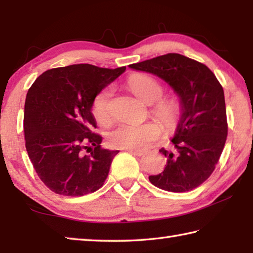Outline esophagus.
Returning <instances> with one entry per match:
<instances>
[{
	"mask_svg": "<svg viewBox=\"0 0 253 253\" xmlns=\"http://www.w3.org/2000/svg\"><path fill=\"white\" fill-rule=\"evenodd\" d=\"M127 152H129L132 155H136V156H143L145 152L144 151H138V149H127Z\"/></svg>",
	"mask_w": 253,
	"mask_h": 253,
	"instance_id": "esophagus-1",
	"label": "esophagus"
}]
</instances>
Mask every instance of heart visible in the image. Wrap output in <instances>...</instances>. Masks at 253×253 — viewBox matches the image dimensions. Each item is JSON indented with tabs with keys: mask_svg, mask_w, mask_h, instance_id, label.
<instances>
[{
	"mask_svg": "<svg viewBox=\"0 0 253 253\" xmlns=\"http://www.w3.org/2000/svg\"><path fill=\"white\" fill-rule=\"evenodd\" d=\"M128 87L145 104L153 105L154 115L166 131L176 129L182 117L181 104L174 98H159L164 89L158 81L147 75H134L127 81ZM111 88L107 87L98 93L92 102V115L101 125H109L113 121L109 100ZM162 129L158 124L148 122L144 124L123 123L114 128L108 135V142L113 147L124 149H145L160 138Z\"/></svg>",
	"mask_w": 253,
	"mask_h": 253,
	"instance_id": "heart-1",
	"label": "heart"
}]
</instances>
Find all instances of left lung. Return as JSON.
Listing matches in <instances>:
<instances>
[{
    "label": "left lung",
    "mask_w": 253,
    "mask_h": 253,
    "mask_svg": "<svg viewBox=\"0 0 253 253\" xmlns=\"http://www.w3.org/2000/svg\"><path fill=\"white\" fill-rule=\"evenodd\" d=\"M129 68L160 77L181 100L174 148L161 149L168 158L165 169L151 175L149 181L169 192L192 191L211 176L223 151L228 136L223 88L207 66L178 53L132 63Z\"/></svg>",
    "instance_id": "1"
}]
</instances>
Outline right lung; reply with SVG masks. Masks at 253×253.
Masks as SVG:
<instances>
[{
  "label": "right lung",
  "instance_id": "1",
  "mask_svg": "<svg viewBox=\"0 0 253 253\" xmlns=\"http://www.w3.org/2000/svg\"><path fill=\"white\" fill-rule=\"evenodd\" d=\"M125 70L88 63L53 68L30 87L24 106L25 148L38 176L54 193L83 196L104 185L119 151L101 148L102 137L93 132L92 102Z\"/></svg>",
  "mask_w": 253,
  "mask_h": 253
}]
</instances>
